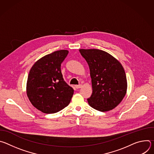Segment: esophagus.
<instances>
[{
    "label": "esophagus",
    "mask_w": 154,
    "mask_h": 154,
    "mask_svg": "<svg viewBox=\"0 0 154 154\" xmlns=\"http://www.w3.org/2000/svg\"><path fill=\"white\" fill-rule=\"evenodd\" d=\"M82 86V85H75V87L77 89H79V88H80Z\"/></svg>",
    "instance_id": "esophagus-1"
}]
</instances>
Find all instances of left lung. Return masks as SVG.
I'll return each instance as SVG.
<instances>
[{"instance_id":"8db88e82","label":"left lung","mask_w":154,"mask_h":154,"mask_svg":"<svg viewBox=\"0 0 154 154\" xmlns=\"http://www.w3.org/2000/svg\"><path fill=\"white\" fill-rule=\"evenodd\" d=\"M89 65L93 93L88 102L93 108L105 112L116 107L125 97L127 81L121 63L102 50L80 49Z\"/></svg>"}]
</instances>
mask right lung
Segmentation results:
<instances>
[{"label":"right lung","instance_id":"obj_1","mask_svg":"<svg viewBox=\"0 0 154 154\" xmlns=\"http://www.w3.org/2000/svg\"><path fill=\"white\" fill-rule=\"evenodd\" d=\"M69 51L60 50L42 57L31 68L27 81L26 93L38 110L55 113L67 106L74 94L61 72V64Z\"/></svg>","mask_w":154,"mask_h":154}]
</instances>
